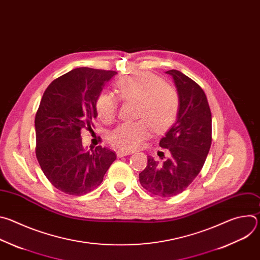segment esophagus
Returning <instances> with one entry per match:
<instances>
[{
  "label": "esophagus",
  "mask_w": 260,
  "mask_h": 260,
  "mask_svg": "<svg viewBox=\"0 0 260 260\" xmlns=\"http://www.w3.org/2000/svg\"><path fill=\"white\" fill-rule=\"evenodd\" d=\"M116 154H117L118 157H123V156L129 155L131 152H128V151H123V150H118V151L116 152Z\"/></svg>",
  "instance_id": "obj_1"
}]
</instances>
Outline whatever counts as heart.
<instances>
[{"label":"heart","mask_w":260,"mask_h":260,"mask_svg":"<svg viewBox=\"0 0 260 260\" xmlns=\"http://www.w3.org/2000/svg\"><path fill=\"white\" fill-rule=\"evenodd\" d=\"M118 98L123 102H137V121H126L110 133L111 144L122 150L141 147L149 137L150 126L162 132L176 120L180 95L177 88L149 72H139L120 78L115 85ZM119 101L110 92H102L95 102V111L102 121L111 123L117 115Z\"/></svg>","instance_id":"heart-1"}]
</instances>
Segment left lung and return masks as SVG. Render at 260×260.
<instances>
[{"mask_svg": "<svg viewBox=\"0 0 260 260\" xmlns=\"http://www.w3.org/2000/svg\"><path fill=\"white\" fill-rule=\"evenodd\" d=\"M167 73L180 95L177 121L159 142L170 155L164 160L162 152L161 161L148 156L139 174L143 188L161 198L177 196L189 186L203 169L212 143V114L204 90L180 71Z\"/></svg>", "mask_w": 260, "mask_h": 260, "instance_id": "obj_1", "label": "left lung"}]
</instances>
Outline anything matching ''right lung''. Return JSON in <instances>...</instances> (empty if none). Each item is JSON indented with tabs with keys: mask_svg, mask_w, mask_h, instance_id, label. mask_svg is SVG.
I'll return each mask as SVG.
<instances>
[{
	"mask_svg": "<svg viewBox=\"0 0 260 260\" xmlns=\"http://www.w3.org/2000/svg\"><path fill=\"white\" fill-rule=\"evenodd\" d=\"M115 71L74 69L44 91L35 117L36 156L49 182L70 196H83L102 183L115 152L102 146L84 150L83 129L96 118L95 102Z\"/></svg>",
	"mask_w": 260,
	"mask_h": 260,
	"instance_id": "right-lung-1",
	"label": "right lung"
}]
</instances>
